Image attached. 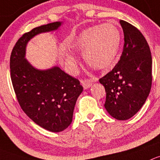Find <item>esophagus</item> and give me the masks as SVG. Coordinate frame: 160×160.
I'll return each mask as SVG.
<instances>
[{
	"label": "esophagus",
	"instance_id": "34e87169",
	"mask_svg": "<svg viewBox=\"0 0 160 160\" xmlns=\"http://www.w3.org/2000/svg\"><path fill=\"white\" fill-rule=\"evenodd\" d=\"M81 83H82V86H83L84 89H88V88H90V87L92 86V81L88 80V79L82 80V82H81Z\"/></svg>",
	"mask_w": 160,
	"mask_h": 160
}]
</instances>
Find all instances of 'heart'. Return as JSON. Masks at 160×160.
<instances>
[{"label":"heart","instance_id":"1","mask_svg":"<svg viewBox=\"0 0 160 160\" xmlns=\"http://www.w3.org/2000/svg\"><path fill=\"white\" fill-rule=\"evenodd\" d=\"M121 40L119 29L115 24L105 23L84 29L68 47L72 52L82 54L88 66L103 70L110 68L116 62ZM62 58L71 71L76 70L78 62L74 56L64 53Z\"/></svg>","mask_w":160,"mask_h":160}]
</instances>
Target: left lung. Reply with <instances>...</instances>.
<instances>
[{
  "mask_svg": "<svg viewBox=\"0 0 160 160\" xmlns=\"http://www.w3.org/2000/svg\"><path fill=\"white\" fill-rule=\"evenodd\" d=\"M124 33V46L114 68L99 79L105 87V108L118 120L136 115L146 102L152 86V56L142 34L120 20Z\"/></svg>",
  "mask_w": 160,
  "mask_h": 160,
  "instance_id": "obj_1",
  "label": "left lung"
}]
</instances>
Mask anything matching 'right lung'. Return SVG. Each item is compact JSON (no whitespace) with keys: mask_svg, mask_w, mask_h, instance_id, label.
<instances>
[{"mask_svg":"<svg viewBox=\"0 0 160 160\" xmlns=\"http://www.w3.org/2000/svg\"><path fill=\"white\" fill-rule=\"evenodd\" d=\"M61 21L35 28L23 34L14 45L10 58L11 78L23 111L43 129L58 132L72 122L75 103L83 88L79 81L58 66L40 70L25 58L26 47L34 36L56 31Z\"/></svg>","mask_w":160,"mask_h":160,"instance_id":"add662e5","label":"right lung"}]
</instances>
